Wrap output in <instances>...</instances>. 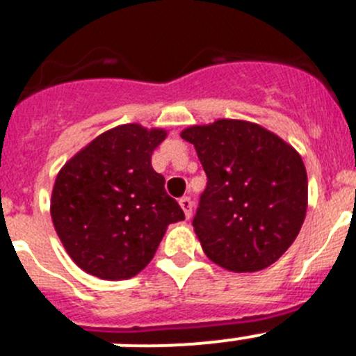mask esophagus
Returning a JSON list of instances; mask_svg holds the SVG:
<instances>
[{"instance_id": "esophagus-1", "label": "esophagus", "mask_w": 356, "mask_h": 356, "mask_svg": "<svg viewBox=\"0 0 356 356\" xmlns=\"http://www.w3.org/2000/svg\"><path fill=\"white\" fill-rule=\"evenodd\" d=\"M180 207L184 208L185 217L191 218V215H192V207H194V204H192V200H191V197H188V195H184V197H181V200H180Z\"/></svg>"}]
</instances>
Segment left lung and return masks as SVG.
<instances>
[{
  "label": "left lung",
  "mask_w": 356,
  "mask_h": 356,
  "mask_svg": "<svg viewBox=\"0 0 356 356\" xmlns=\"http://www.w3.org/2000/svg\"><path fill=\"white\" fill-rule=\"evenodd\" d=\"M207 172L194 226L204 254L229 272L273 265L298 236L307 211V172L293 146L242 120L188 127Z\"/></svg>",
  "instance_id": "left-lung-1"
}]
</instances>
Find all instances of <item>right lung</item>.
<instances>
[{"mask_svg": "<svg viewBox=\"0 0 356 356\" xmlns=\"http://www.w3.org/2000/svg\"><path fill=\"white\" fill-rule=\"evenodd\" d=\"M165 130L138 123L100 134L58 172L51 217L79 268L107 280L138 275L169 224L184 220L180 204L153 171L152 153Z\"/></svg>", "mask_w": 356, "mask_h": 356, "instance_id": "right-lung-1", "label": "right lung"}]
</instances>
